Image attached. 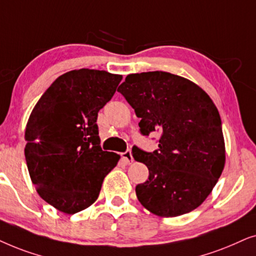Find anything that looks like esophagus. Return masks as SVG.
I'll list each match as a JSON object with an SVG mask.
<instances>
[{"label":"esophagus","mask_w":256,"mask_h":256,"mask_svg":"<svg viewBox=\"0 0 256 256\" xmlns=\"http://www.w3.org/2000/svg\"><path fill=\"white\" fill-rule=\"evenodd\" d=\"M122 158L124 159L125 162H128V164L134 162V156H132L130 150H126L125 152H122Z\"/></svg>","instance_id":"1"}]
</instances>
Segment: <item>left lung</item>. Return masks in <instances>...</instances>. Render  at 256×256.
<instances>
[{
	"mask_svg": "<svg viewBox=\"0 0 256 256\" xmlns=\"http://www.w3.org/2000/svg\"><path fill=\"white\" fill-rule=\"evenodd\" d=\"M120 92L140 118L139 131H159L153 152L134 146L137 162L148 168V180L136 186L142 206L160 216L196 210L210 196L224 166L220 114L196 84L164 71L131 74Z\"/></svg>",
	"mask_w": 256,
	"mask_h": 256,
	"instance_id": "1",
	"label": "left lung"
}]
</instances>
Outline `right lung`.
<instances>
[{
  "label": "right lung",
  "mask_w": 256,
  "mask_h": 256,
  "mask_svg": "<svg viewBox=\"0 0 256 256\" xmlns=\"http://www.w3.org/2000/svg\"><path fill=\"white\" fill-rule=\"evenodd\" d=\"M122 78L103 70L69 71L30 114L24 148L30 178L40 196L60 212L74 214L92 205L120 158L102 150L97 117Z\"/></svg>",
  "instance_id": "obj_1"
}]
</instances>
